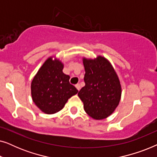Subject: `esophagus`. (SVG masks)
<instances>
[{"mask_svg": "<svg viewBox=\"0 0 157 157\" xmlns=\"http://www.w3.org/2000/svg\"><path fill=\"white\" fill-rule=\"evenodd\" d=\"M76 86V88L77 89V90H80V89H81V86H80V84H79V83H77V84H76V86Z\"/></svg>", "mask_w": 157, "mask_h": 157, "instance_id": "34e87169", "label": "esophagus"}]
</instances>
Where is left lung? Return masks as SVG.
I'll list each match as a JSON object with an SVG mask.
<instances>
[{
  "instance_id": "obj_1",
  "label": "left lung",
  "mask_w": 157,
  "mask_h": 157,
  "mask_svg": "<svg viewBox=\"0 0 157 157\" xmlns=\"http://www.w3.org/2000/svg\"><path fill=\"white\" fill-rule=\"evenodd\" d=\"M85 86L78 93L87 114L104 119L113 112L121 98V85L111 63L104 57L83 59Z\"/></svg>"
}]
</instances>
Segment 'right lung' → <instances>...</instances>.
<instances>
[{
	"instance_id": "add662e5",
	"label": "right lung",
	"mask_w": 157,
	"mask_h": 157,
	"mask_svg": "<svg viewBox=\"0 0 157 157\" xmlns=\"http://www.w3.org/2000/svg\"><path fill=\"white\" fill-rule=\"evenodd\" d=\"M63 65L59 61L46 60L31 83L33 102L43 112L51 114L61 110L68 99L78 93L64 74Z\"/></svg>"
}]
</instances>
